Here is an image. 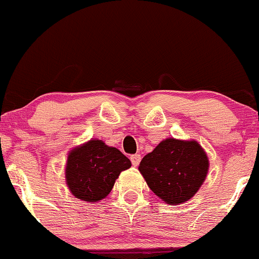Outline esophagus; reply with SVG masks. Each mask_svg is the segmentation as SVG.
Masks as SVG:
<instances>
[{"instance_id": "1", "label": "esophagus", "mask_w": 259, "mask_h": 259, "mask_svg": "<svg viewBox=\"0 0 259 259\" xmlns=\"http://www.w3.org/2000/svg\"><path fill=\"white\" fill-rule=\"evenodd\" d=\"M140 161H141V155H137V153H136V155L131 156V162H132L133 166H138Z\"/></svg>"}]
</instances>
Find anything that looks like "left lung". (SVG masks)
Returning a JSON list of instances; mask_svg holds the SVG:
<instances>
[{
    "instance_id": "obj_1",
    "label": "left lung",
    "mask_w": 259,
    "mask_h": 259,
    "mask_svg": "<svg viewBox=\"0 0 259 259\" xmlns=\"http://www.w3.org/2000/svg\"><path fill=\"white\" fill-rule=\"evenodd\" d=\"M138 170L148 188L166 204L179 205L193 198L205 181L209 157L195 140H162L141 161Z\"/></svg>"
}]
</instances>
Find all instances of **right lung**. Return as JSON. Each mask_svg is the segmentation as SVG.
<instances>
[{
	"label": "right lung",
	"mask_w": 259,
	"mask_h": 259,
	"mask_svg": "<svg viewBox=\"0 0 259 259\" xmlns=\"http://www.w3.org/2000/svg\"><path fill=\"white\" fill-rule=\"evenodd\" d=\"M131 161L118 148L92 138L71 148L65 165V183L71 195L87 203H97L108 196L122 171Z\"/></svg>",
	"instance_id": "right-lung-1"
}]
</instances>
